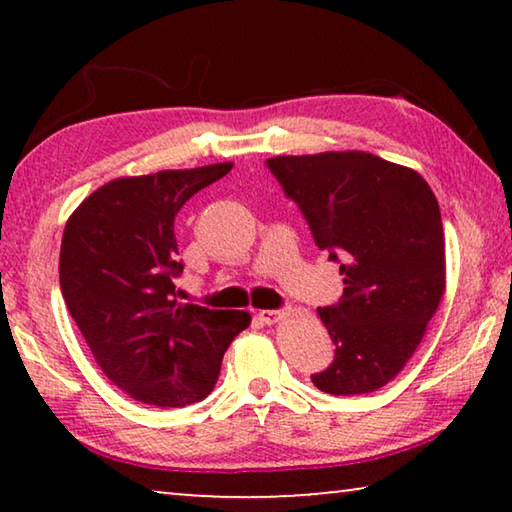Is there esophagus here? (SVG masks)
<instances>
[{"instance_id": "obj_1", "label": "esophagus", "mask_w": 512, "mask_h": 512, "mask_svg": "<svg viewBox=\"0 0 512 512\" xmlns=\"http://www.w3.org/2000/svg\"><path fill=\"white\" fill-rule=\"evenodd\" d=\"M257 316L266 325H277L284 318V311H280V309H262Z\"/></svg>"}]
</instances>
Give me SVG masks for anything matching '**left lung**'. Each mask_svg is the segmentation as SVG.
<instances>
[{
    "instance_id": "obj_1",
    "label": "left lung",
    "mask_w": 512,
    "mask_h": 512,
    "mask_svg": "<svg viewBox=\"0 0 512 512\" xmlns=\"http://www.w3.org/2000/svg\"><path fill=\"white\" fill-rule=\"evenodd\" d=\"M300 205L320 250L341 259L343 298L318 316L336 345L311 375L332 395H361L400 375L445 293L440 207L418 171L366 151L266 160Z\"/></svg>"
}]
</instances>
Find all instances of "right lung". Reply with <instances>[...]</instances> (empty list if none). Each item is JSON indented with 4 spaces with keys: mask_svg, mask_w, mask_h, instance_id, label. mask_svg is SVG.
I'll use <instances>...</instances> for the list:
<instances>
[{
    "mask_svg": "<svg viewBox=\"0 0 512 512\" xmlns=\"http://www.w3.org/2000/svg\"><path fill=\"white\" fill-rule=\"evenodd\" d=\"M232 162L121 176L92 192L65 223L60 289L97 366L128 397L151 406L203 400L223 354L250 325L248 311L176 300L173 235L189 198Z\"/></svg>",
    "mask_w": 512,
    "mask_h": 512,
    "instance_id": "obj_1",
    "label": "right lung"
}]
</instances>
